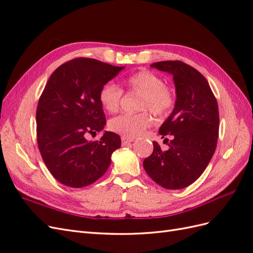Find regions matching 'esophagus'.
<instances>
[{
    "mask_svg": "<svg viewBox=\"0 0 253 253\" xmlns=\"http://www.w3.org/2000/svg\"><path fill=\"white\" fill-rule=\"evenodd\" d=\"M134 141V138H128V137H121V142L122 144H126V143H129V142H133Z\"/></svg>",
    "mask_w": 253,
    "mask_h": 253,
    "instance_id": "1",
    "label": "esophagus"
}]
</instances>
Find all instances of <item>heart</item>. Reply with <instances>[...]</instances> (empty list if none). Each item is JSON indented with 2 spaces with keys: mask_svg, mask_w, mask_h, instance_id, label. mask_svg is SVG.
<instances>
[{
  "mask_svg": "<svg viewBox=\"0 0 253 253\" xmlns=\"http://www.w3.org/2000/svg\"><path fill=\"white\" fill-rule=\"evenodd\" d=\"M126 87L128 93L140 94L137 100V108L142 111L134 114H122L112 118L109 127L114 133L133 138L152 125L153 118L149 109L156 116L163 117L174 109L176 102L174 91L166 85L162 76L154 72L149 70L137 72L126 80ZM122 97L124 90L112 82L102 85L98 95L102 108L109 113L118 112Z\"/></svg>",
  "mask_w": 253,
  "mask_h": 253,
  "instance_id": "obj_1",
  "label": "heart"
}]
</instances>
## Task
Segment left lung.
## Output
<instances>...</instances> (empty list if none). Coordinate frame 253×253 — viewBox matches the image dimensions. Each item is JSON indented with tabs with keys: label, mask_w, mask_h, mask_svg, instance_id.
<instances>
[{
	"label": "left lung",
	"mask_w": 253,
	"mask_h": 253,
	"mask_svg": "<svg viewBox=\"0 0 253 253\" xmlns=\"http://www.w3.org/2000/svg\"><path fill=\"white\" fill-rule=\"evenodd\" d=\"M151 66L173 75L177 98L170 117L158 131L163 138L171 137L170 148L163 151L153 141L154 149L143 160V168L159 186L182 189L200 177L215 152L219 128L217 101L207 79L189 64L176 60Z\"/></svg>",
	"instance_id": "8db88e82"
}]
</instances>
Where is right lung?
I'll return each mask as SVG.
<instances>
[{
  "label": "right lung",
  "mask_w": 253,
  "mask_h": 253,
  "mask_svg": "<svg viewBox=\"0 0 253 253\" xmlns=\"http://www.w3.org/2000/svg\"><path fill=\"white\" fill-rule=\"evenodd\" d=\"M124 67L90 58H76L51 74L37 106V141L47 169L59 182L86 187L106 172L120 136L103 129L105 115L99 90Z\"/></svg>",
  "instance_id": "add662e5"
}]
</instances>
